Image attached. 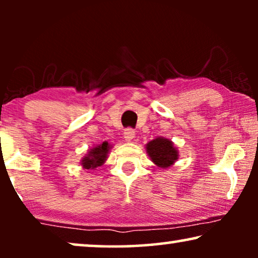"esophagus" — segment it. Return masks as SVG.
<instances>
[{"label":"esophagus","instance_id":"obj_1","mask_svg":"<svg viewBox=\"0 0 258 258\" xmlns=\"http://www.w3.org/2000/svg\"><path fill=\"white\" fill-rule=\"evenodd\" d=\"M123 136H124L125 141H128V142H132V141L135 139V130L133 129H125L124 133H123Z\"/></svg>","mask_w":258,"mask_h":258}]
</instances>
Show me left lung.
<instances>
[{"instance_id": "1", "label": "left lung", "mask_w": 258, "mask_h": 258, "mask_svg": "<svg viewBox=\"0 0 258 258\" xmlns=\"http://www.w3.org/2000/svg\"><path fill=\"white\" fill-rule=\"evenodd\" d=\"M146 151L150 161L161 169L172 167L179 157V151L171 140L158 136L146 144Z\"/></svg>"}]
</instances>
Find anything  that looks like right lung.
<instances>
[{"label": "right lung", "instance_id": "add662e5", "mask_svg": "<svg viewBox=\"0 0 258 258\" xmlns=\"http://www.w3.org/2000/svg\"><path fill=\"white\" fill-rule=\"evenodd\" d=\"M112 146L104 141L103 143L96 144V146L91 147L88 153L84 155L82 160H81V165L83 169L88 170V172L91 170H96V168L102 167L107 161L110 153Z\"/></svg>", "mask_w": 258, "mask_h": 258}]
</instances>
